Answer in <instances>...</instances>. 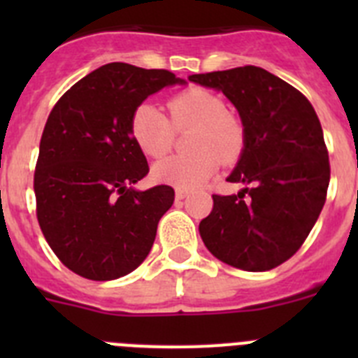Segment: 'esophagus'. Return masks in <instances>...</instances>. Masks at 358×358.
<instances>
[{"label":"esophagus","mask_w":358,"mask_h":358,"mask_svg":"<svg viewBox=\"0 0 358 358\" xmlns=\"http://www.w3.org/2000/svg\"><path fill=\"white\" fill-rule=\"evenodd\" d=\"M186 195H188V192H186V189H181V188L176 189V199H177V201H182V199H185Z\"/></svg>","instance_id":"1"}]
</instances>
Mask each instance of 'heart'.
<instances>
[{"label": "heart", "mask_w": 358, "mask_h": 358, "mask_svg": "<svg viewBox=\"0 0 358 358\" xmlns=\"http://www.w3.org/2000/svg\"><path fill=\"white\" fill-rule=\"evenodd\" d=\"M170 120L156 106L145 102L132 110L131 136L145 156L161 157L172 148L176 131L194 129L188 140L192 154H179L157 161L154 177L157 181L192 189L217 172L220 161L233 163L245 145L242 123L226 113L217 94L201 87L186 90L169 100Z\"/></svg>", "instance_id": "1"}]
</instances>
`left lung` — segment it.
Returning <instances> with one entry per match:
<instances>
[{
  "mask_svg": "<svg viewBox=\"0 0 358 358\" xmlns=\"http://www.w3.org/2000/svg\"><path fill=\"white\" fill-rule=\"evenodd\" d=\"M222 91L238 110L245 145L229 182L238 195H213L199 224L202 242L218 260L262 273L297 252L317 222L330 182L321 123L303 93L256 66L192 75Z\"/></svg>",
  "mask_w": 358,
  "mask_h": 358,
  "instance_id": "8db88e82",
  "label": "left lung"
}]
</instances>
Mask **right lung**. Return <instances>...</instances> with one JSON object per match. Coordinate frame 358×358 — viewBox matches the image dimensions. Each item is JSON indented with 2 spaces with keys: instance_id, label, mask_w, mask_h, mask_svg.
I'll return each mask as SVG.
<instances>
[{
  "instance_id": "1",
  "label": "right lung",
  "mask_w": 358,
  "mask_h": 358,
  "mask_svg": "<svg viewBox=\"0 0 358 358\" xmlns=\"http://www.w3.org/2000/svg\"><path fill=\"white\" fill-rule=\"evenodd\" d=\"M177 82L185 84L166 69L110 62L71 85L50 113L34 173L37 220L78 276L116 280L150 252L176 194L169 185L132 188L148 163L129 123L148 94Z\"/></svg>"
}]
</instances>
